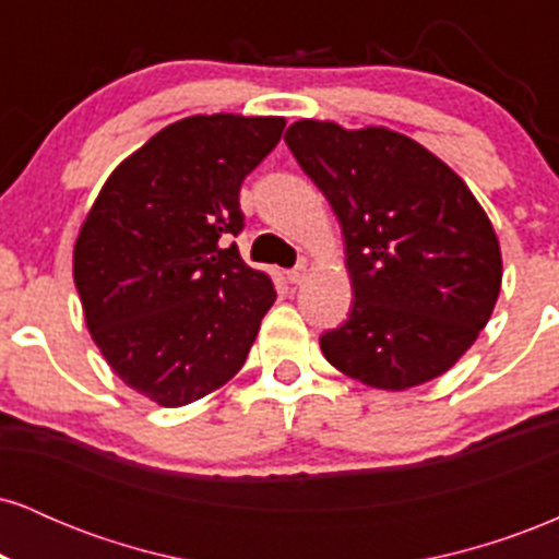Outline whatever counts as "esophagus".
<instances>
[{"label":"esophagus","instance_id":"34e87169","mask_svg":"<svg viewBox=\"0 0 559 559\" xmlns=\"http://www.w3.org/2000/svg\"><path fill=\"white\" fill-rule=\"evenodd\" d=\"M286 278H288V284H301V281L307 278L305 262H299L297 267H292V271H286Z\"/></svg>","mask_w":559,"mask_h":559}]
</instances>
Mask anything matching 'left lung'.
Instances as JSON below:
<instances>
[{
	"instance_id": "left-lung-1",
	"label": "left lung",
	"mask_w": 559,
	"mask_h": 559,
	"mask_svg": "<svg viewBox=\"0 0 559 559\" xmlns=\"http://www.w3.org/2000/svg\"><path fill=\"white\" fill-rule=\"evenodd\" d=\"M299 168L342 223L355 305L320 336L325 360L376 389L447 373L489 323L502 254L489 217L449 165L389 131L299 120Z\"/></svg>"
}]
</instances>
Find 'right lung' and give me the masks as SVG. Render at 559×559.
<instances>
[{
    "label": "right lung",
    "mask_w": 559,
    "mask_h": 559,
    "mask_svg": "<svg viewBox=\"0 0 559 559\" xmlns=\"http://www.w3.org/2000/svg\"><path fill=\"white\" fill-rule=\"evenodd\" d=\"M284 118L194 115L155 133L102 186L73 252L92 338L131 389L181 407L239 373L275 301L230 241L243 178Z\"/></svg>",
    "instance_id": "obj_1"
}]
</instances>
